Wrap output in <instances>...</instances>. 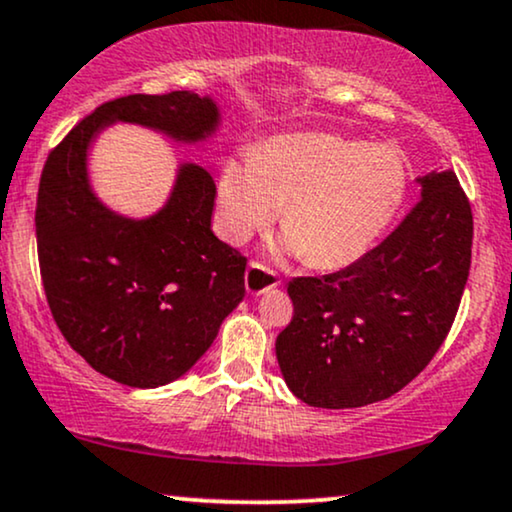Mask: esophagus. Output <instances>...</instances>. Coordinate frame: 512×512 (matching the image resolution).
I'll use <instances>...</instances> for the list:
<instances>
[{
    "instance_id": "obj_1",
    "label": "esophagus",
    "mask_w": 512,
    "mask_h": 512,
    "mask_svg": "<svg viewBox=\"0 0 512 512\" xmlns=\"http://www.w3.org/2000/svg\"><path fill=\"white\" fill-rule=\"evenodd\" d=\"M278 286H281V281H278V274L274 269L264 267L260 262L248 264V271H245V288H248L250 295H262Z\"/></svg>"
}]
</instances>
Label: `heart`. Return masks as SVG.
<instances>
[{
    "instance_id": "heart-1",
    "label": "heart",
    "mask_w": 512,
    "mask_h": 512,
    "mask_svg": "<svg viewBox=\"0 0 512 512\" xmlns=\"http://www.w3.org/2000/svg\"><path fill=\"white\" fill-rule=\"evenodd\" d=\"M409 165L387 144L297 132L226 160L217 184V224L243 243L283 208L281 245L309 267L333 271L359 262L399 215Z\"/></svg>"
}]
</instances>
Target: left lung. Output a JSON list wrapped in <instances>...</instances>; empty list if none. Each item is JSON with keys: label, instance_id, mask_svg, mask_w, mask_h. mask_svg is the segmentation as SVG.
Returning a JSON list of instances; mask_svg holds the SVG:
<instances>
[{"label": "left lung", "instance_id": "8db88e82", "mask_svg": "<svg viewBox=\"0 0 512 512\" xmlns=\"http://www.w3.org/2000/svg\"><path fill=\"white\" fill-rule=\"evenodd\" d=\"M418 184L416 208L359 262L288 283L295 312L278 333L276 359L304 404L383 401L442 347L468 283L472 212L451 170Z\"/></svg>", "mask_w": 512, "mask_h": 512}]
</instances>
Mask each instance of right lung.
<instances>
[{"mask_svg": "<svg viewBox=\"0 0 512 512\" xmlns=\"http://www.w3.org/2000/svg\"><path fill=\"white\" fill-rule=\"evenodd\" d=\"M219 120L212 96L129 94L70 129L42 170L35 229L49 309L68 345L115 383L148 390L189 371L243 300L245 257L212 234L217 186L205 167L181 163L163 208L134 219L94 193L89 148L115 122L200 144Z\"/></svg>", "mask_w": 512, "mask_h": 512, "instance_id": "obj_1", "label": "right lung"}]
</instances>
